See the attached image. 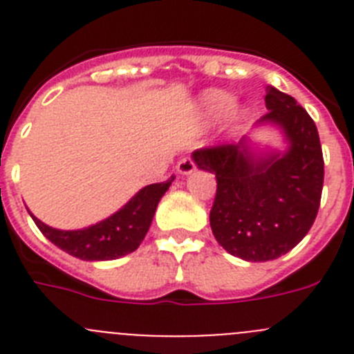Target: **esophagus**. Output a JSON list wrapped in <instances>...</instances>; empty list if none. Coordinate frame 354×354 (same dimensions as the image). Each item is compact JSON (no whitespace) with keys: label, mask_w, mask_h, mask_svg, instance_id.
<instances>
[{"label":"esophagus","mask_w":354,"mask_h":354,"mask_svg":"<svg viewBox=\"0 0 354 354\" xmlns=\"http://www.w3.org/2000/svg\"><path fill=\"white\" fill-rule=\"evenodd\" d=\"M195 168H196V165H195V159L193 158H183L179 161V165H177V170L184 175L195 171Z\"/></svg>","instance_id":"esophagus-1"}]
</instances>
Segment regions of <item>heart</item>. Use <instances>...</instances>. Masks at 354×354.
Returning <instances> with one entry per match:
<instances>
[{
  "mask_svg": "<svg viewBox=\"0 0 354 354\" xmlns=\"http://www.w3.org/2000/svg\"><path fill=\"white\" fill-rule=\"evenodd\" d=\"M204 102L209 113L214 115V117H223L236 104L234 97L227 92H221V90H211V92L205 93Z\"/></svg>",
  "mask_w": 354,
  "mask_h": 354,
  "instance_id": "heart-1",
  "label": "heart"
}]
</instances>
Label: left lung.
<instances>
[{"label":"left lung","mask_w":354,"mask_h":354,"mask_svg":"<svg viewBox=\"0 0 354 354\" xmlns=\"http://www.w3.org/2000/svg\"><path fill=\"white\" fill-rule=\"evenodd\" d=\"M261 122L282 126L290 142L286 154L259 158L245 143L195 150L196 165L216 175L211 228L236 257L266 262L286 255L314 225L321 205L324 159L310 115L294 97L266 88Z\"/></svg>","instance_id":"left-lung-1"}]
</instances>
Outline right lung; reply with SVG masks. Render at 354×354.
<instances>
[{"label":"right lung","instance_id":"right-lung-1","mask_svg":"<svg viewBox=\"0 0 354 354\" xmlns=\"http://www.w3.org/2000/svg\"><path fill=\"white\" fill-rule=\"evenodd\" d=\"M174 179L175 175H171L168 180L145 186L108 220L83 230H56L37 220L33 214L31 218L53 245L72 257L83 261H113L138 248L152 223L159 200Z\"/></svg>","mask_w":354,"mask_h":354}]
</instances>
